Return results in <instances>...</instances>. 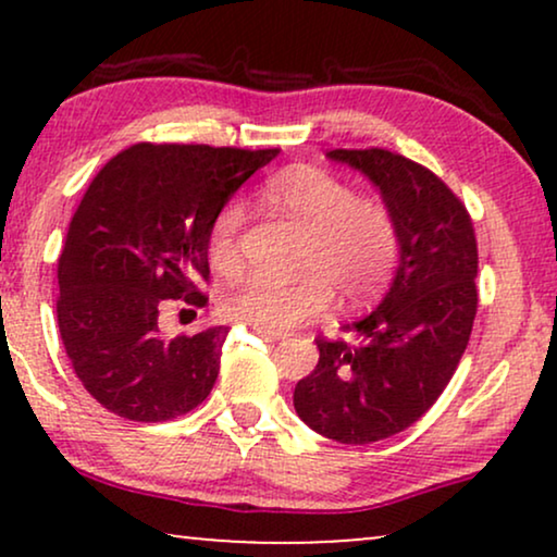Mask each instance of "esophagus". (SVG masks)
<instances>
[{
    "mask_svg": "<svg viewBox=\"0 0 557 557\" xmlns=\"http://www.w3.org/2000/svg\"><path fill=\"white\" fill-rule=\"evenodd\" d=\"M256 330V334L258 337H263L265 342H278V339H284L286 334H281V332H271V330H263V326H253Z\"/></svg>",
    "mask_w": 557,
    "mask_h": 557,
    "instance_id": "esophagus-1",
    "label": "esophagus"
}]
</instances>
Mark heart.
Here are the masks:
<instances>
[{
    "instance_id": "obj_1",
    "label": "heart",
    "mask_w": 557,
    "mask_h": 557,
    "mask_svg": "<svg viewBox=\"0 0 557 557\" xmlns=\"http://www.w3.org/2000/svg\"><path fill=\"white\" fill-rule=\"evenodd\" d=\"M263 200L307 233L296 281L248 273L220 296L233 322L286 332L324 314L337 296L342 309L368 307L385 294L398 271L400 231L385 202L360 200L357 189L317 166H294L265 182ZM246 212L227 202L210 225V261L233 271L240 261Z\"/></svg>"
}]
</instances>
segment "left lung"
Segmentation results:
<instances>
[{"label":"left lung","mask_w":557,"mask_h":557,"mask_svg":"<svg viewBox=\"0 0 557 557\" xmlns=\"http://www.w3.org/2000/svg\"><path fill=\"white\" fill-rule=\"evenodd\" d=\"M326 159L372 182L398 223L400 261L377 309L345 326L355 345L317 339L294 408L326 438L372 444L413 425L456 372L476 317V238L459 197L425 166L387 149Z\"/></svg>","instance_id":"1"}]
</instances>
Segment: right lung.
<instances>
[{"label": "right lung", "mask_w": 557, "mask_h": 557, "mask_svg": "<svg viewBox=\"0 0 557 557\" xmlns=\"http://www.w3.org/2000/svg\"><path fill=\"white\" fill-rule=\"evenodd\" d=\"M278 149L134 144L96 174L58 258V326L75 375L111 413L159 423L215 385L227 326L164 339V299L202 307L210 225Z\"/></svg>", "instance_id": "obj_1"}]
</instances>
